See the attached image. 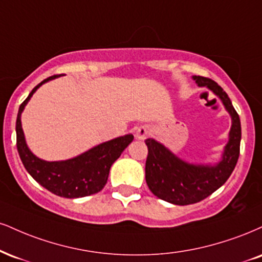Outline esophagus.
Returning <instances> with one entry per match:
<instances>
[{
  "label": "esophagus",
  "instance_id": "esophagus-1",
  "mask_svg": "<svg viewBox=\"0 0 262 262\" xmlns=\"http://www.w3.org/2000/svg\"><path fill=\"white\" fill-rule=\"evenodd\" d=\"M147 134H149V130H147L146 128H139L137 130V134H135V137H137V139L143 140V139H145V138H146Z\"/></svg>",
  "mask_w": 262,
  "mask_h": 262
}]
</instances>
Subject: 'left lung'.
I'll return each mask as SVG.
<instances>
[{
    "instance_id": "left-lung-1",
    "label": "left lung",
    "mask_w": 262,
    "mask_h": 262,
    "mask_svg": "<svg viewBox=\"0 0 262 262\" xmlns=\"http://www.w3.org/2000/svg\"><path fill=\"white\" fill-rule=\"evenodd\" d=\"M193 79L198 86L207 88L220 97L231 115L232 127L222 160L215 166L185 162L155 139L145 140L149 150L145 165L147 187L159 199L174 205L199 203L222 187L237 165L241 151V119L226 91L209 78L194 75Z\"/></svg>"
}]
</instances>
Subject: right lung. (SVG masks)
<instances>
[{"label": "right lung", "mask_w": 262, "mask_h": 262, "mask_svg": "<svg viewBox=\"0 0 262 262\" xmlns=\"http://www.w3.org/2000/svg\"><path fill=\"white\" fill-rule=\"evenodd\" d=\"M57 77L58 75H52L37 84L19 106L15 123L18 154L28 173L51 193L68 199L88 196L102 190L107 183L112 163L133 141L134 137L127 134L124 137L116 138L66 161L49 162L36 157L25 143L20 116L28 101L41 85Z\"/></svg>", "instance_id": "add662e5"}]
</instances>
